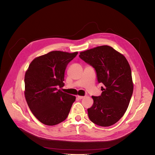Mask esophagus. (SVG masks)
Instances as JSON below:
<instances>
[{"label":"esophagus","mask_w":155,"mask_h":155,"mask_svg":"<svg viewBox=\"0 0 155 155\" xmlns=\"http://www.w3.org/2000/svg\"><path fill=\"white\" fill-rule=\"evenodd\" d=\"M77 98H78V99H82V98H84V97H83V96H78Z\"/></svg>","instance_id":"1"}]
</instances>
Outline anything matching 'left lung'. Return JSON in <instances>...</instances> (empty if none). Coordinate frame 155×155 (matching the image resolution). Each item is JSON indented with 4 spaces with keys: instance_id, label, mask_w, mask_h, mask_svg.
<instances>
[{
    "instance_id": "left-lung-1",
    "label": "left lung",
    "mask_w": 155,
    "mask_h": 155,
    "mask_svg": "<svg viewBox=\"0 0 155 155\" xmlns=\"http://www.w3.org/2000/svg\"><path fill=\"white\" fill-rule=\"evenodd\" d=\"M79 57L95 69L98 82L104 84L101 95L92 96L89 118L98 126H111L123 117L132 97L130 66L124 55L109 46L81 52Z\"/></svg>"
}]
</instances>
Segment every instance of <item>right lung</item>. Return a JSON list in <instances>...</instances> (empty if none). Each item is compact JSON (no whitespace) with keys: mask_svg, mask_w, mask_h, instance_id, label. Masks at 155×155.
I'll return each mask as SVG.
<instances>
[{"mask_svg":"<svg viewBox=\"0 0 155 155\" xmlns=\"http://www.w3.org/2000/svg\"><path fill=\"white\" fill-rule=\"evenodd\" d=\"M78 52L51 51L29 64L25 74V97L30 110L38 120L54 126L66 120L75 97L62 92L64 73Z\"/></svg>","mask_w":155,"mask_h":155,"instance_id":"add662e5","label":"right lung"}]
</instances>
